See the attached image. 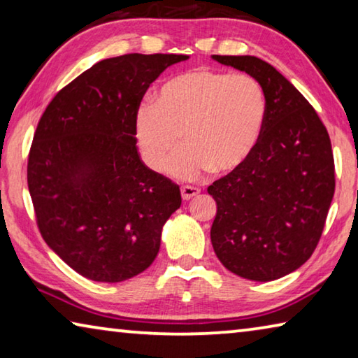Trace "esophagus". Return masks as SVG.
<instances>
[{
  "instance_id": "obj_1",
  "label": "esophagus",
  "mask_w": 358,
  "mask_h": 358,
  "mask_svg": "<svg viewBox=\"0 0 358 358\" xmlns=\"http://www.w3.org/2000/svg\"><path fill=\"white\" fill-rule=\"evenodd\" d=\"M199 192H201V189H199V187H194V186H181V197H183L185 201H189V199L196 197Z\"/></svg>"
}]
</instances>
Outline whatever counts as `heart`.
Wrapping results in <instances>:
<instances>
[{
  "mask_svg": "<svg viewBox=\"0 0 358 358\" xmlns=\"http://www.w3.org/2000/svg\"><path fill=\"white\" fill-rule=\"evenodd\" d=\"M268 115L259 80L246 74L194 69L162 85L156 102L136 112V136L151 169H162L183 134L187 147L172 161L177 178H197L211 167L229 173L257 150Z\"/></svg>",
  "mask_w": 358,
  "mask_h": 358,
  "instance_id": "1",
  "label": "heart"
}]
</instances>
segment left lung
Masks as SVG:
<instances>
[{
    "instance_id": "1",
    "label": "left lung",
    "mask_w": 358,
    "mask_h": 358,
    "mask_svg": "<svg viewBox=\"0 0 358 358\" xmlns=\"http://www.w3.org/2000/svg\"><path fill=\"white\" fill-rule=\"evenodd\" d=\"M211 58L259 80L268 104L250 161L208 186L217 208L211 245L232 273L280 280L311 257L322 235L335 192L329 132L299 90L264 59Z\"/></svg>"
}]
</instances>
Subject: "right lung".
<instances>
[{
  "mask_svg": "<svg viewBox=\"0 0 358 358\" xmlns=\"http://www.w3.org/2000/svg\"><path fill=\"white\" fill-rule=\"evenodd\" d=\"M187 55L107 58L64 87L36 129L28 189L45 243L78 275L121 282L153 264L180 187L136 147L145 92Z\"/></svg>",
  "mask_w": 358,
  "mask_h": 358,
  "instance_id": "add662e5",
  "label": "right lung"
}]
</instances>
